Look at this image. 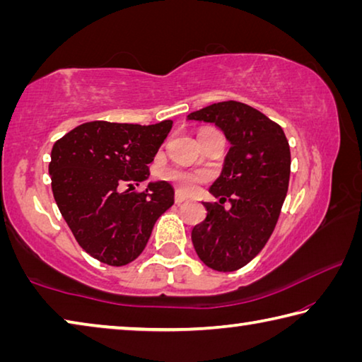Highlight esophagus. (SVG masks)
<instances>
[{"label":"esophagus","mask_w":362,"mask_h":362,"mask_svg":"<svg viewBox=\"0 0 362 362\" xmlns=\"http://www.w3.org/2000/svg\"><path fill=\"white\" fill-rule=\"evenodd\" d=\"M174 201H175V204H177V206H180V204L185 203L187 198H185V196H183L182 193H175V196H174Z\"/></svg>","instance_id":"1"}]
</instances>
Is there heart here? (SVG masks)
I'll use <instances>...</instances> for the list:
<instances>
[{"label": "heart", "instance_id": "b5f03b06", "mask_svg": "<svg viewBox=\"0 0 362 362\" xmlns=\"http://www.w3.org/2000/svg\"><path fill=\"white\" fill-rule=\"evenodd\" d=\"M159 177L163 180L173 183L183 193L193 192L198 187V183L207 179V175L203 173H189V170H183L179 168H164L159 170Z\"/></svg>", "mask_w": 362, "mask_h": 362}]
</instances>
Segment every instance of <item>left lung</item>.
<instances>
[{"mask_svg": "<svg viewBox=\"0 0 362 362\" xmlns=\"http://www.w3.org/2000/svg\"><path fill=\"white\" fill-rule=\"evenodd\" d=\"M188 119L214 122L231 145L209 188L218 201L203 203L207 216L194 225L192 241L204 265L235 272L260 252L276 226L289 188V142L278 122L236 100L212 103Z\"/></svg>", "mask_w": 362, "mask_h": 362, "instance_id": "obj_1", "label": "left lung"}]
</instances>
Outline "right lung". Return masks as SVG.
<instances>
[{
  "label": "right lung",
  "instance_id": "add662e5",
  "mask_svg": "<svg viewBox=\"0 0 362 362\" xmlns=\"http://www.w3.org/2000/svg\"><path fill=\"white\" fill-rule=\"evenodd\" d=\"M170 127V119L150 126L90 121L54 144V199L79 246L102 263L122 267L136 260L158 217L174 204L168 182L134 192L148 179V164Z\"/></svg>",
  "mask_w": 362,
  "mask_h": 362
}]
</instances>
